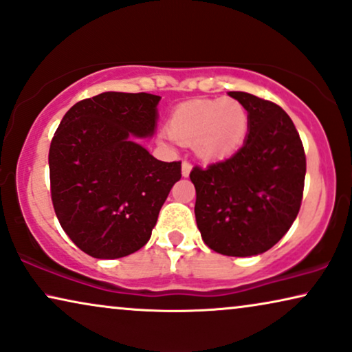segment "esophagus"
<instances>
[{"mask_svg": "<svg viewBox=\"0 0 352 352\" xmlns=\"http://www.w3.org/2000/svg\"><path fill=\"white\" fill-rule=\"evenodd\" d=\"M190 170H192V163L189 160H184L182 162V176L187 177L190 175Z\"/></svg>", "mask_w": 352, "mask_h": 352, "instance_id": "esophagus-1", "label": "esophagus"}]
</instances>
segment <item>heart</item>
<instances>
[{"instance_id":"1","label":"heart","mask_w":352,"mask_h":352,"mask_svg":"<svg viewBox=\"0 0 352 352\" xmlns=\"http://www.w3.org/2000/svg\"><path fill=\"white\" fill-rule=\"evenodd\" d=\"M247 110L235 99L190 100L171 113L170 133L182 144H195L205 160L232 155L247 136Z\"/></svg>"}]
</instances>
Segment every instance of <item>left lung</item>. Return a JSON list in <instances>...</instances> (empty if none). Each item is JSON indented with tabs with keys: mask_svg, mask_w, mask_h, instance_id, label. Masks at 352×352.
<instances>
[{
	"mask_svg": "<svg viewBox=\"0 0 352 352\" xmlns=\"http://www.w3.org/2000/svg\"><path fill=\"white\" fill-rule=\"evenodd\" d=\"M248 112V136L228 160L194 166L195 221L201 239L226 256L272 248L292 228L302 200L306 155L285 110L230 91Z\"/></svg>",
	"mask_w": 352,
	"mask_h": 352,
	"instance_id": "1",
	"label": "left lung"
}]
</instances>
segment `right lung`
<instances>
[{
	"mask_svg": "<svg viewBox=\"0 0 352 352\" xmlns=\"http://www.w3.org/2000/svg\"><path fill=\"white\" fill-rule=\"evenodd\" d=\"M160 96L102 93L64 115L50 147L51 199L62 229L93 258L128 256L148 242L181 162L134 141L152 136Z\"/></svg>",
	"mask_w": 352,
	"mask_h": 352,
	"instance_id": "add662e5",
	"label": "right lung"
}]
</instances>
